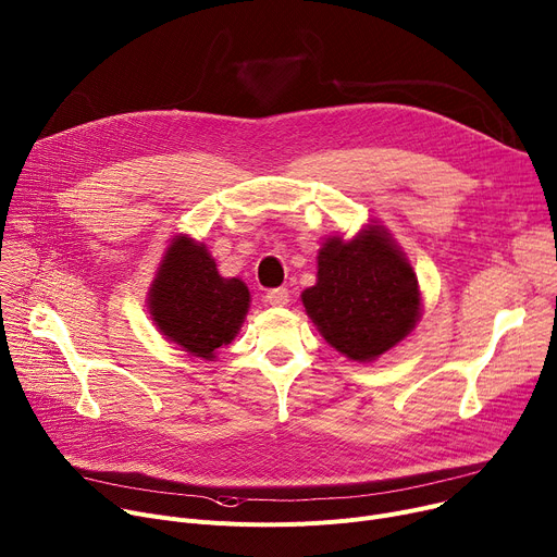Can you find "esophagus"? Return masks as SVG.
Wrapping results in <instances>:
<instances>
[{
  "mask_svg": "<svg viewBox=\"0 0 557 557\" xmlns=\"http://www.w3.org/2000/svg\"><path fill=\"white\" fill-rule=\"evenodd\" d=\"M267 302L271 307H286L288 305V290L286 288H271L267 293Z\"/></svg>",
  "mask_w": 557,
  "mask_h": 557,
  "instance_id": "obj_1",
  "label": "esophagus"
}]
</instances>
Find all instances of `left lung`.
<instances>
[{
  "label": "left lung",
  "instance_id": "8db88e82",
  "mask_svg": "<svg viewBox=\"0 0 557 557\" xmlns=\"http://www.w3.org/2000/svg\"><path fill=\"white\" fill-rule=\"evenodd\" d=\"M315 286L302 305L320 336L349 360L374 362L414 331L423 298L410 259L379 221L318 250Z\"/></svg>",
  "mask_w": 557,
  "mask_h": 557
}]
</instances>
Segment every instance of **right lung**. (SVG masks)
I'll return each instance as SVG.
<instances>
[{
    "mask_svg": "<svg viewBox=\"0 0 557 557\" xmlns=\"http://www.w3.org/2000/svg\"><path fill=\"white\" fill-rule=\"evenodd\" d=\"M250 309V290L239 277H221L203 242L170 239L147 290V311L165 341L201 360L231 345Z\"/></svg>",
    "mask_w": 557,
    "mask_h": 557,
    "instance_id": "obj_1",
    "label": "right lung"
}]
</instances>
